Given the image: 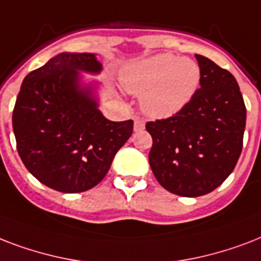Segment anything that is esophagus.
Masks as SVG:
<instances>
[{
	"mask_svg": "<svg viewBox=\"0 0 261 261\" xmlns=\"http://www.w3.org/2000/svg\"><path fill=\"white\" fill-rule=\"evenodd\" d=\"M144 126H145L144 121L140 120L139 117H135V130H136V132L137 130H143Z\"/></svg>",
	"mask_w": 261,
	"mask_h": 261,
	"instance_id": "obj_1",
	"label": "esophagus"
}]
</instances>
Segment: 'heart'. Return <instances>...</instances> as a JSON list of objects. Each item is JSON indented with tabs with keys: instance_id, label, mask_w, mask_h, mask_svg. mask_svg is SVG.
Wrapping results in <instances>:
<instances>
[{
	"instance_id": "heart-1",
	"label": "heart",
	"mask_w": 261,
	"mask_h": 261,
	"mask_svg": "<svg viewBox=\"0 0 261 261\" xmlns=\"http://www.w3.org/2000/svg\"><path fill=\"white\" fill-rule=\"evenodd\" d=\"M121 83L128 92L141 96V108L147 116L169 118L195 98L201 83V69L189 58L158 54L126 66Z\"/></svg>"
}]
</instances>
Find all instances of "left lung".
I'll list each match as a JSON object with an SVG mask.
<instances>
[{"label": "left lung", "instance_id": "1", "mask_svg": "<svg viewBox=\"0 0 261 261\" xmlns=\"http://www.w3.org/2000/svg\"><path fill=\"white\" fill-rule=\"evenodd\" d=\"M201 83L187 108L151 121L148 161L155 178L171 193L197 197L217 189L241 155L246 109L229 70L196 54Z\"/></svg>", "mask_w": 261, "mask_h": 261}]
</instances>
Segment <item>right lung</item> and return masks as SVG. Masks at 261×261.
Wrapping results in <instances>:
<instances>
[{"mask_svg": "<svg viewBox=\"0 0 261 261\" xmlns=\"http://www.w3.org/2000/svg\"><path fill=\"white\" fill-rule=\"evenodd\" d=\"M91 53H61L23 80L12 124L17 152L27 170L46 187L79 193L98 185L117 151L133 132V121L103 117L95 91L82 72L98 74Z\"/></svg>", "mask_w": 261, "mask_h": 261, "instance_id": "obj_1", "label": "right lung"}]
</instances>
